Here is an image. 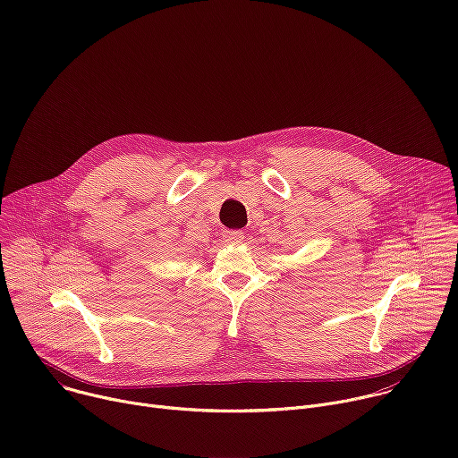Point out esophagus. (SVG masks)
Returning <instances> with one entry per match:
<instances>
[{"instance_id":"34e87169","label":"esophagus","mask_w":458,"mask_h":458,"mask_svg":"<svg viewBox=\"0 0 458 458\" xmlns=\"http://www.w3.org/2000/svg\"><path fill=\"white\" fill-rule=\"evenodd\" d=\"M223 239H225L226 242H230V244H239V242H242L244 233L239 232V230H225V232H223Z\"/></svg>"}]
</instances>
